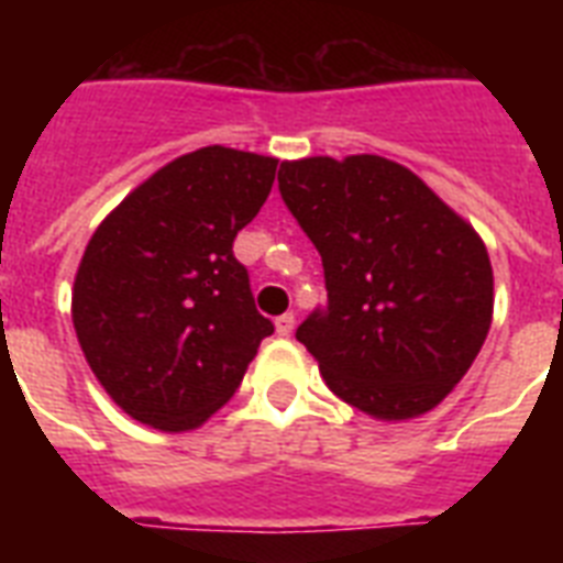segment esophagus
Segmentation results:
<instances>
[{
    "instance_id": "esophagus-1",
    "label": "esophagus",
    "mask_w": 563,
    "mask_h": 563,
    "mask_svg": "<svg viewBox=\"0 0 563 563\" xmlns=\"http://www.w3.org/2000/svg\"><path fill=\"white\" fill-rule=\"evenodd\" d=\"M274 327H277V335H291V330H295V316L286 312V316H280L274 321Z\"/></svg>"
}]
</instances>
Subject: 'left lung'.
Masks as SVG:
<instances>
[{"mask_svg": "<svg viewBox=\"0 0 563 563\" xmlns=\"http://www.w3.org/2000/svg\"><path fill=\"white\" fill-rule=\"evenodd\" d=\"M280 195L321 254L327 309L298 327L335 397L376 420L420 418L479 356L494 318L488 247L400 163H280Z\"/></svg>", "mask_w": 563, "mask_h": 563, "instance_id": "8db88e82", "label": "left lung"}]
</instances>
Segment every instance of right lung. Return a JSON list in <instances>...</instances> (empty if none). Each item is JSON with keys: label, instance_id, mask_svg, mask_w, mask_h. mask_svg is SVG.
Returning a JSON list of instances; mask_svg holds the SVG:
<instances>
[{"label": "right lung", "instance_id": "right-lung-1", "mask_svg": "<svg viewBox=\"0 0 563 563\" xmlns=\"http://www.w3.org/2000/svg\"><path fill=\"white\" fill-rule=\"evenodd\" d=\"M274 175L277 157L207 145L128 192L87 242L75 335L110 400L145 427H201L274 333L233 256Z\"/></svg>", "mask_w": 563, "mask_h": 563}]
</instances>
